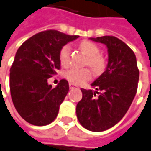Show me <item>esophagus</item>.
Masks as SVG:
<instances>
[{
	"instance_id": "esophagus-1",
	"label": "esophagus",
	"mask_w": 151,
	"mask_h": 151,
	"mask_svg": "<svg viewBox=\"0 0 151 151\" xmlns=\"http://www.w3.org/2000/svg\"><path fill=\"white\" fill-rule=\"evenodd\" d=\"M69 86H70L71 89H72V88H78V86H76L75 84H73V83H70V84H69Z\"/></svg>"
}]
</instances>
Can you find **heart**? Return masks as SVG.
<instances>
[{
	"instance_id": "heart-1",
	"label": "heart",
	"mask_w": 151,
	"mask_h": 151,
	"mask_svg": "<svg viewBox=\"0 0 151 151\" xmlns=\"http://www.w3.org/2000/svg\"><path fill=\"white\" fill-rule=\"evenodd\" d=\"M81 50L88 57V65L95 73H101L105 67L104 58L99 55L100 48L91 41H83L80 44ZM71 48L69 45L63 46L59 51V61L62 65L65 66L70 62ZM66 78L74 84H83L89 80L92 77L91 72L88 69L73 68L66 73Z\"/></svg>"
}]
</instances>
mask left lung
Returning <instances> with one entry per match:
<instances>
[{"label":"left lung","mask_w":151,"mask_h":151,"mask_svg":"<svg viewBox=\"0 0 151 151\" xmlns=\"http://www.w3.org/2000/svg\"><path fill=\"white\" fill-rule=\"evenodd\" d=\"M90 39L106 46L107 65L91 84L95 91L80 89L82 99L77 104L76 114L85 129L101 132L114 127L129 110L136 96L139 71L135 53L122 40L110 36Z\"/></svg>","instance_id":"8db88e82"}]
</instances>
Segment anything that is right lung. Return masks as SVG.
Listing matches in <instances>:
<instances>
[{
	"instance_id": "add662e5",
	"label": "right lung",
	"mask_w": 151,
	"mask_h": 151,
	"mask_svg": "<svg viewBox=\"0 0 151 151\" xmlns=\"http://www.w3.org/2000/svg\"><path fill=\"white\" fill-rule=\"evenodd\" d=\"M78 38L58 30L34 35L19 47L10 68L9 86L13 104L29 123L45 126L57 117L69 84L65 79L52 87L48 78L60 68L59 51Z\"/></svg>"
}]
</instances>
